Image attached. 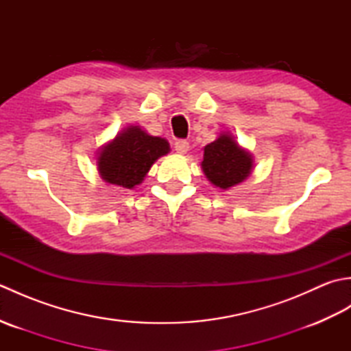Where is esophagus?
<instances>
[{"label":"esophagus","instance_id":"esophagus-1","mask_svg":"<svg viewBox=\"0 0 351 351\" xmlns=\"http://www.w3.org/2000/svg\"><path fill=\"white\" fill-rule=\"evenodd\" d=\"M175 151L178 154H181V155L187 154L190 151V143H189V141H185V140H178L175 143Z\"/></svg>","mask_w":351,"mask_h":351}]
</instances>
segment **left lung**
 <instances>
[{"label":"left lung","instance_id":"left-lung-1","mask_svg":"<svg viewBox=\"0 0 351 351\" xmlns=\"http://www.w3.org/2000/svg\"><path fill=\"white\" fill-rule=\"evenodd\" d=\"M205 176L213 185L229 190L244 182L253 170V156L247 149L237 143L230 132H220L213 143L204 147L200 162Z\"/></svg>","mask_w":351,"mask_h":351}]
</instances>
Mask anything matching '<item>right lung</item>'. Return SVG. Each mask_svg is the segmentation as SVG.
Masks as SVG:
<instances>
[{
  "instance_id": "add662e5",
  "label": "right lung",
  "mask_w": 351,
  "mask_h": 351,
  "mask_svg": "<svg viewBox=\"0 0 351 351\" xmlns=\"http://www.w3.org/2000/svg\"><path fill=\"white\" fill-rule=\"evenodd\" d=\"M169 152L166 138L151 136L138 125H128L99 149L96 166L106 182L132 190L145 181L152 164Z\"/></svg>"
}]
</instances>
